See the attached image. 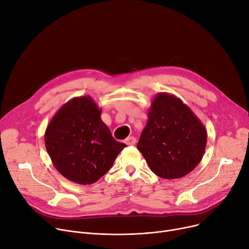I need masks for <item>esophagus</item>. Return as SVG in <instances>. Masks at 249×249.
<instances>
[{
    "label": "esophagus",
    "mask_w": 249,
    "mask_h": 249,
    "mask_svg": "<svg viewBox=\"0 0 249 249\" xmlns=\"http://www.w3.org/2000/svg\"><path fill=\"white\" fill-rule=\"evenodd\" d=\"M124 143L127 145V146H132V145H135V143H136V138L133 137V136H129L125 139Z\"/></svg>",
    "instance_id": "esophagus-1"
}]
</instances>
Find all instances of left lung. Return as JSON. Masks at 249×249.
<instances>
[{"instance_id": "left-lung-1", "label": "left lung", "mask_w": 249, "mask_h": 249, "mask_svg": "<svg viewBox=\"0 0 249 249\" xmlns=\"http://www.w3.org/2000/svg\"><path fill=\"white\" fill-rule=\"evenodd\" d=\"M208 134L191 108L173 94H157L137 149L151 171L172 179L191 173L205 154Z\"/></svg>"}]
</instances>
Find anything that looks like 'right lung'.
<instances>
[{
    "mask_svg": "<svg viewBox=\"0 0 249 249\" xmlns=\"http://www.w3.org/2000/svg\"><path fill=\"white\" fill-rule=\"evenodd\" d=\"M100 114L90 96L74 97L60 107L44 133L53 166L73 183L97 182L126 147L112 137Z\"/></svg>",
    "mask_w": 249,
    "mask_h": 249,
    "instance_id": "add662e5",
    "label": "right lung"
}]
</instances>
